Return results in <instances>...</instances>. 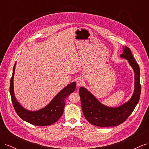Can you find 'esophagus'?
I'll return each mask as SVG.
<instances>
[{
	"mask_svg": "<svg viewBox=\"0 0 149 149\" xmlns=\"http://www.w3.org/2000/svg\"><path fill=\"white\" fill-rule=\"evenodd\" d=\"M84 80L81 78H80L77 79V85L78 86L83 85L84 84Z\"/></svg>",
	"mask_w": 149,
	"mask_h": 149,
	"instance_id": "obj_1",
	"label": "esophagus"
}]
</instances>
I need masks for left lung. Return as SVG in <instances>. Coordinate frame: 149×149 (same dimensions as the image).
<instances>
[{
	"label": "left lung",
	"instance_id": "obj_1",
	"mask_svg": "<svg viewBox=\"0 0 149 149\" xmlns=\"http://www.w3.org/2000/svg\"><path fill=\"white\" fill-rule=\"evenodd\" d=\"M120 58L126 59L132 68L134 73V89L131 98L119 106L112 107L103 104L88 90L80 87L79 93L82 111L85 118L93 125L100 127L117 126L127 119L137 106L141 96L140 68L135 60L130 49L123 47V53Z\"/></svg>",
	"mask_w": 149,
	"mask_h": 149
}]
</instances>
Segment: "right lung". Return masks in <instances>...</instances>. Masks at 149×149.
<instances>
[{
	"label": "right lung",
	"instance_id": "obj_1",
	"mask_svg": "<svg viewBox=\"0 0 149 149\" xmlns=\"http://www.w3.org/2000/svg\"><path fill=\"white\" fill-rule=\"evenodd\" d=\"M17 62L13 68L12 76L10 84V93L12 102L15 111L21 119L27 123L38 126H47L55 123L62 116L64 111L66 98L73 93L76 88V82H73L58 93L49 102L48 105L37 111H29L26 109L18 102L13 90V77Z\"/></svg>",
	"mask_w": 149,
	"mask_h": 149
}]
</instances>
